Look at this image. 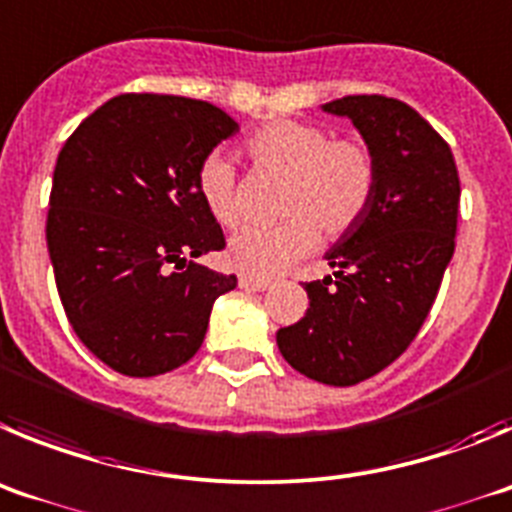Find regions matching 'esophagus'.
I'll use <instances>...</instances> for the list:
<instances>
[{
	"mask_svg": "<svg viewBox=\"0 0 512 512\" xmlns=\"http://www.w3.org/2000/svg\"><path fill=\"white\" fill-rule=\"evenodd\" d=\"M239 285L247 290H267L273 283L267 278H257V275H239Z\"/></svg>",
	"mask_w": 512,
	"mask_h": 512,
	"instance_id": "1",
	"label": "esophagus"
}]
</instances>
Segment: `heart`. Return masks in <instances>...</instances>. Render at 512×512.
Listing matches in <instances>:
<instances>
[{
    "mask_svg": "<svg viewBox=\"0 0 512 512\" xmlns=\"http://www.w3.org/2000/svg\"><path fill=\"white\" fill-rule=\"evenodd\" d=\"M257 168L285 178L275 227H247L229 242V262L255 275H278L306 257L319 239L336 242L357 227L375 201L380 165L365 140L334 137L313 122L265 124L245 142ZM196 188L224 227L239 222L237 173L224 155H206Z\"/></svg>",
    "mask_w": 512,
    "mask_h": 512,
    "instance_id": "b5f03b06",
    "label": "heart"
}]
</instances>
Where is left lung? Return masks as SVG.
Masks as SVG:
<instances>
[{
    "mask_svg": "<svg viewBox=\"0 0 512 512\" xmlns=\"http://www.w3.org/2000/svg\"><path fill=\"white\" fill-rule=\"evenodd\" d=\"M324 109L362 132L380 183L365 219L326 252L336 273L303 283L308 311L278 329V347L301 375L347 388L393 365L421 331L457 247L462 186L449 142L405 101L362 94Z\"/></svg>",
    "mask_w": 512,
    "mask_h": 512,
    "instance_id": "obj_1",
    "label": "left lung"
}]
</instances>
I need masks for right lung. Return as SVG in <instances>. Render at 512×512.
<instances>
[{
	"instance_id": "add662e5",
	"label": "right lung",
	"mask_w": 512,
	"mask_h": 512,
	"mask_svg": "<svg viewBox=\"0 0 512 512\" xmlns=\"http://www.w3.org/2000/svg\"><path fill=\"white\" fill-rule=\"evenodd\" d=\"M237 122L201 99L119 94L58 153L45 222L63 311L91 354L130 377L199 352L237 275L188 257L227 247L196 173Z\"/></svg>"
}]
</instances>
